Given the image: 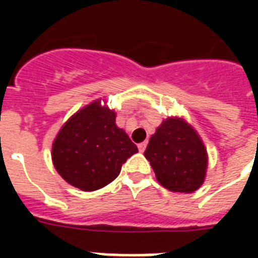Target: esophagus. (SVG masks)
<instances>
[{
  "label": "esophagus",
  "mask_w": 258,
  "mask_h": 258,
  "mask_svg": "<svg viewBox=\"0 0 258 258\" xmlns=\"http://www.w3.org/2000/svg\"><path fill=\"white\" fill-rule=\"evenodd\" d=\"M141 146H142V145H141Z\"/></svg>",
  "instance_id": "34e87169"
}]
</instances>
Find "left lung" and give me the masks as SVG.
Segmentation results:
<instances>
[{"label":"left lung","mask_w":258,"mask_h":258,"mask_svg":"<svg viewBox=\"0 0 258 258\" xmlns=\"http://www.w3.org/2000/svg\"><path fill=\"white\" fill-rule=\"evenodd\" d=\"M137 153V145L116 125L115 109L97 99L60 128L52 145V162L66 182L95 191L116 179L121 165Z\"/></svg>","instance_id":"left-lung-1"}]
</instances>
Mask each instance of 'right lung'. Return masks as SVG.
<instances>
[{"instance_id": "right-lung-1", "label": "right lung", "mask_w": 258, "mask_h": 258, "mask_svg": "<svg viewBox=\"0 0 258 258\" xmlns=\"http://www.w3.org/2000/svg\"><path fill=\"white\" fill-rule=\"evenodd\" d=\"M157 180L170 191L192 192L208 170L206 147L182 117H167L150 138L145 151Z\"/></svg>"}]
</instances>
